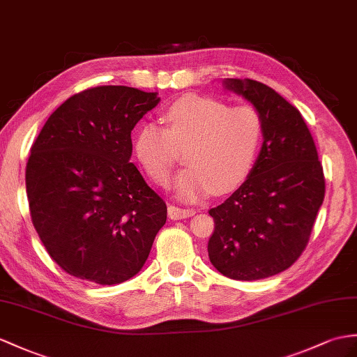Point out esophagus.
I'll return each instance as SVG.
<instances>
[{"mask_svg": "<svg viewBox=\"0 0 357 357\" xmlns=\"http://www.w3.org/2000/svg\"><path fill=\"white\" fill-rule=\"evenodd\" d=\"M195 212L192 211V208H181V207H177L171 204L168 207V216L171 220L177 221V220H185V218H189V216H192Z\"/></svg>", "mask_w": 357, "mask_h": 357, "instance_id": "esophagus-1", "label": "esophagus"}]
</instances>
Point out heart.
I'll return each mask as SVG.
<instances>
[{"mask_svg":"<svg viewBox=\"0 0 357 357\" xmlns=\"http://www.w3.org/2000/svg\"><path fill=\"white\" fill-rule=\"evenodd\" d=\"M162 121L167 128L142 124L133 139L136 159L155 185L168 183L183 150L188 168L174 181L180 198L231 192L253 171L264 142V119L253 106L186 95L163 110Z\"/></svg>","mask_w":357,"mask_h":357,"instance_id":"1","label":"heart"}]
</instances>
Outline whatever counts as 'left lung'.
<instances>
[{
  "label": "left lung",
  "instance_id": "left-lung-1",
  "mask_svg": "<svg viewBox=\"0 0 357 357\" xmlns=\"http://www.w3.org/2000/svg\"><path fill=\"white\" fill-rule=\"evenodd\" d=\"M224 84L262 115L264 144L248 178L208 211L215 221L208 259L229 279H266L307 245L326 192L323 165L301 113L282 95L250 78Z\"/></svg>",
  "mask_w": 357,
  "mask_h": 357
}]
</instances>
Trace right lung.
<instances>
[{
	"label": "right lung",
	"mask_w": 357,
	"mask_h": 357,
	"mask_svg": "<svg viewBox=\"0 0 357 357\" xmlns=\"http://www.w3.org/2000/svg\"><path fill=\"white\" fill-rule=\"evenodd\" d=\"M159 101L128 86L86 89L53 112L31 146L33 225L51 259L77 279H132L167 222V204L130 162L132 130Z\"/></svg>",
	"instance_id": "right-lung-1"
}]
</instances>
